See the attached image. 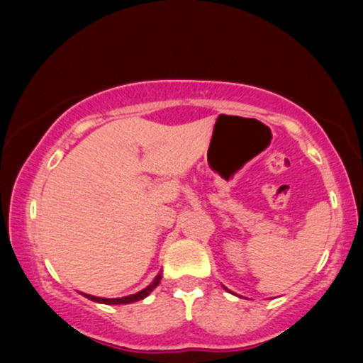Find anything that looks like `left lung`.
<instances>
[{
	"mask_svg": "<svg viewBox=\"0 0 363 363\" xmlns=\"http://www.w3.org/2000/svg\"><path fill=\"white\" fill-rule=\"evenodd\" d=\"M225 290H227V289H225Z\"/></svg>",
	"mask_w": 363,
	"mask_h": 363,
	"instance_id": "1",
	"label": "left lung"
}]
</instances>
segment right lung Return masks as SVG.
Returning a JSON list of instances; mask_svg holds the SVG:
<instances>
[{
    "label": "right lung",
    "instance_id": "1",
    "mask_svg": "<svg viewBox=\"0 0 363 363\" xmlns=\"http://www.w3.org/2000/svg\"><path fill=\"white\" fill-rule=\"evenodd\" d=\"M160 280H162V272L158 273L155 278H153V281L150 283L147 289L136 291V294H133V295H126V297H121V298H104V297H95V295H89V294H83V297H86V298H89V301H94V302H99V303H107V306H119V303H133V302L143 301L145 297H148V295L157 289L158 283H160Z\"/></svg>",
    "mask_w": 363,
    "mask_h": 363
}]
</instances>
